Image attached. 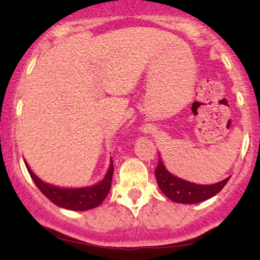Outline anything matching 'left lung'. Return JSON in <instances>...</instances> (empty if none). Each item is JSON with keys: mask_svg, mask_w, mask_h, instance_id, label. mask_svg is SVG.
<instances>
[{"mask_svg": "<svg viewBox=\"0 0 260 260\" xmlns=\"http://www.w3.org/2000/svg\"><path fill=\"white\" fill-rule=\"evenodd\" d=\"M155 176L161 192L172 202L181 203V204H197L210 199L211 197L216 196L230 180V177H228L213 184H198L182 180L166 169L161 156L155 170Z\"/></svg>", "mask_w": 260, "mask_h": 260, "instance_id": "1", "label": "left lung"}]
</instances>
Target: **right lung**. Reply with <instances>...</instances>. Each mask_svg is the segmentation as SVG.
I'll return each mask as SVG.
<instances>
[{
    "label": "right lung",
    "instance_id": "obj_1",
    "mask_svg": "<svg viewBox=\"0 0 260 260\" xmlns=\"http://www.w3.org/2000/svg\"><path fill=\"white\" fill-rule=\"evenodd\" d=\"M28 172L30 174L32 181L37 184V187L41 190V193L49 198L53 204H56L59 208L68 209V210L74 211H84L89 209H94L99 207L106 196L109 194L110 188H111V180L113 174V164L112 159H110L109 168L103 180H100L98 183L91 184V186L78 187V188H66L58 187L55 184L47 183L39 178L31 169L29 168L28 162L24 160Z\"/></svg>",
    "mask_w": 260,
    "mask_h": 260
}]
</instances>
